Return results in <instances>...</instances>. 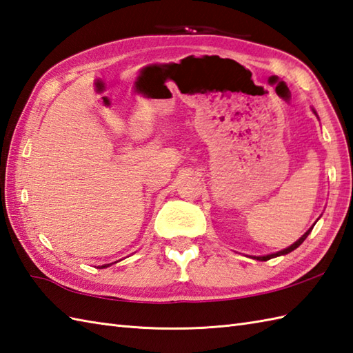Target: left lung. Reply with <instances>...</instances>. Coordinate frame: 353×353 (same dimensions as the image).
Listing matches in <instances>:
<instances>
[{"mask_svg":"<svg viewBox=\"0 0 353 353\" xmlns=\"http://www.w3.org/2000/svg\"><path fill=\"white\" fill-rule=\"evenodd\" d=\"M316 113V110H312ZM317 114V113H316ZM312 228H314V226H311V228L303 234V236L297 240V241H294L292 246H288V248H285V249H283V250H279V252H276V254H270V255H264V256H252V258H255V260H260V261H268V260H270V258H275V256H279V255H285V254H288V252H292V250H294L296 248H299L302 243H303V240L308 237V234L312 231Z\"/></svg>","mask_w":353,"mask_h":353,"instance_id":"left-lung-1","label":"left lung"}]
</instances>
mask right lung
I'll return each instance as SVG.
<instances>
[{"instance_id": "right-lung-1", "label": "right lung", "mask_w": 353, "mask_h": 353, "mask_svg": "<svg viewBox=\"0 0 353 353\" xmlns=\"http://www.w3.org/2000/svg\"><path fill=\"white\" fill-rule=\"evenodd\" d=\"M108 265H110V264H105V265H101V269H104V268H108Z\"/></svg>"}]
</instances>
